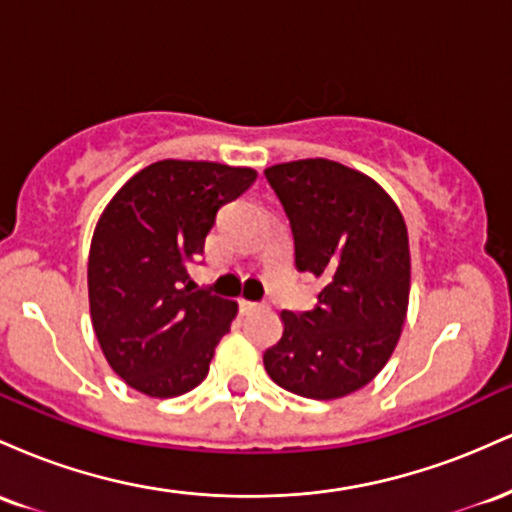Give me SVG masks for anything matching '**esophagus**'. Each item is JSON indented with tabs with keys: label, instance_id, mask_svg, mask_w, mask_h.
<instances>
[{
	"label": "esophagus",
	"instance_id": "obj_1",
	"mask_svg": "<svg viewBox=\"0 0 512 512\" xmlns=\"http://www.w3.org/2000/svg\"><path fill=\"white\" fill-rule=\"evenodd\" d=\"M240 310H243V313H252V310H260V303L245 301V298H240Z\"/></svg>",
	"mask_w": 512,
	"mask_h": 512
}]
</instances>
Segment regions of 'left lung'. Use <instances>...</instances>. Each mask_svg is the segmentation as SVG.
I'll return each mask as SVG.
<instances>
[{
    "mask_svg": "<svg viewBox=\"0 0 512 512\" xmlns=\"http://www.w3.org/2000/svg\"><path fill=\"white\" fill-rule=\"evenodd\" d=\"M264 175L291 221L296 269L325 284L313 310L281 313L264 368L293 395L346 397L385 368L407 320V223L378 182L337 161L276 163Z\"/></svg>",
    "mask_w": 512,
    "mask_h": 512,
    "instance_id": "8db88e82",
    "label": "left lung"
}]
</instances>
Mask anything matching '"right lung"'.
I'll return each mask as SVG.
<instances>
[{"label":"right lung","mask_w":512,"mask_h":512,"mask_svg":"<svg viewBox=\"0 0 512 512\" xmlns=\"http://www.w3.org/2000/svg\"><path fill=\"white\" fill-rule=\"evenodd\" d=\"M257 170L166 158L132 175L96 223L88 305L105 361L146 397H180L207 378L238 303L197 289L187 264L204 252L226 202Z\"/></svg>","instance_id":"obj_1"}]
</instances>
